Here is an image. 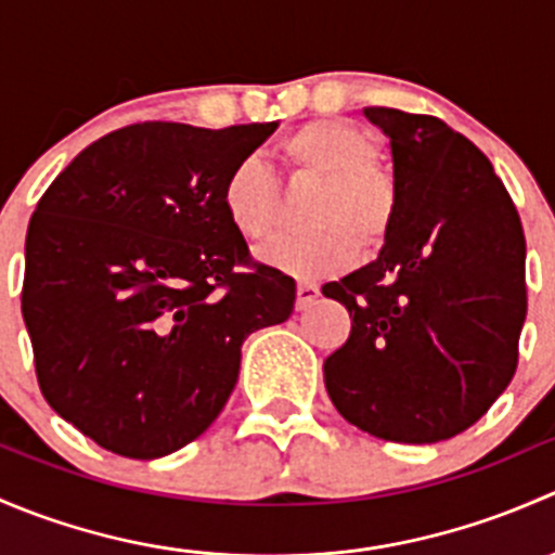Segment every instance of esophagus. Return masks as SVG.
Returning a JSON list of instances; mask_svg holds the SVG:
<instances>
[{"label": "esophagus", "mask_w": 555, "mask_h": 555, "mask_svg": "<svg viewBox=\"0 0 555 555\" xmlns=\"http://www.w3.org/2000/svg\"><path fill=\"white\" fill-rule=\"evenodd\" d=\"M319 298V287L313 282H300L298 284V309L306 311L317 304Z\"/></svg>", "instance_id": "34e87169"}]
</instances>
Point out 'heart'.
I'll list each match as a JSON object with an SVG mask.
<instances>
[{"mask_svg": "<svg viewBox=\"0 0 555 555\" xmlns=\"http://www.w3.org/2000/svg\"><path fill=\"white\" fill-rule=\"evenodd\" d=\"M279 158L298 179L319 182L309 233L282 236L260 249L273 271L298 279L340 271L360 246L384 244L400 209L391 171L376 160L371 133L346 120H311L279 142ZM222 206L231 225L251 242L271 236L282 220V195L266 164L244 158L225 173Z\"/></svg>", "mask_w": 555, "mask_h": 555, "instance_id": "b5f03b06", "label": "heart"}]
</instances>
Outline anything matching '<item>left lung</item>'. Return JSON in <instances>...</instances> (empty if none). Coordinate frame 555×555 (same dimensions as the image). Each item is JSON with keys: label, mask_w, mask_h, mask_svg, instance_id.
Returning a JSON list of instances; mask_svg holds the SVG:
<instances>
[{"label": "left lung", "mask_w": 555, "mask_h": 555, "mask_svg": "<svg viewBox=\"0 0 555 555\" xmlns=\"http://www.w3.org/2000/svg\"><path fill=\"white\" fill-rule=\"evenodd\" d=\"M365 117L389 137L400 209L378 260L322 287L351 317L324 386L362 433L438 443L473 427L516 373L524 228L489 158L440 117Z\"/></svg>", "instance_id": "left-lung-1"}]
</instances>
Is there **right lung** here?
<instances>
[{
  "label": "right lung",
  "instance_id": "obj_1",
  "mask_svg": "<svg viewBox=\"0 0 555 555\" xmlns=\"http://www.w3.org/2000/svg\"><path fill=\"white\" fill-rule=\"evenodd\" d=\"M279 122H133L88 144L39 198L21 311L48 405L128 459L209 429L242 344L295 309L222 206L225 173Z\"/></svg>",
  "mask_w": 555,
  "mask_h": 555
}]
</instances>
